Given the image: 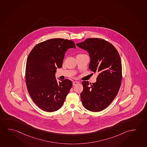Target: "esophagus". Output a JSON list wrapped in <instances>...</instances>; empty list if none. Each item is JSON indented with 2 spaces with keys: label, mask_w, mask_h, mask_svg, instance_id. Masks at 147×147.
Masks as SVG:
<instances>
[{
  "label": "esophagus",
  "mask_w": 147,
  "mask_h": 147,
  "mask_svg": "<svg viewBox=\"0 0 147 147\" xmlns=\"http://www.w3.org/2000/svg\"><path fill=\"white\" fill-rule=\"evenodd\" d=\"M78 84V82L77 81L73 82V85L74 86H75V85H76L77 84Z\"/></svg>",
  "instance_id": "esophagus-1"
}]
</instances>
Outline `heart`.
<instances>
[{
  "instance_id": "heart-1",
  "label": "heart",
  "mask_w": 147,
  "mask_h": 147,
  "mask_svg": "<svg viewBox=\"0 0 147 147\" xmlns=\"http://www.w3.org/2000/svg\"><path fill=\"white\" fill-rule=\"evenodd\" d=\"M79 55H81V54H79Z\"/></svg>"
}]
</instances>
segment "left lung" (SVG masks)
<instances>
[{"mask_svg": "<svg viewBox=\"0 0 147 147\" xmlns=\"http://www.w3.org/2000/svg\"><path fill=\"white\" fill-rule=\"evenodd\" d=\"M77 45L88 51L90 57L89 69L98 74L96 82L90 86L88 81L82 82V102L90 111H100L111 103L121 86L122 67L120 56L112 44L100 38H88Z\"/></svg>", "mask_w": 147, "mask_h": 147, "instance_id": "left-lung-1", "label": "left lung"}]
</instances>
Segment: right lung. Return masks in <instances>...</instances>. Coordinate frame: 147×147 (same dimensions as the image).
<instances>
[{
    "label": "right lung",
    "instance_id": "add662e5",
    "mask_svg": "<svg viewBox=\"0 0 147 147\" xmlns=\"http://www.w3.org/2000/svg\"><path fill=\"white\" fill-rule=\"evenodd\" d=\"M76 48L73 41L61 38L47 40L35 45L28 55L26 82L34 102L47 112H54L63 105L72 85L68 79L57 81V68L62 66L65 53Z\"/></svg>",
    "mask_w": 147,
    "mask_h": 147
}]
</instances>
